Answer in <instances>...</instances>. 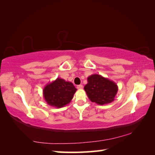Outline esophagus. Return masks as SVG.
I'll list each match as a JSON object with an SVG mask.
<instances>
[{
	"mask_svg": "<svg viewBox=\"0 0 155 155\" xmlns=\"http://www.w3.org/2000/svg\"><path fill=\"white\" fill-rule=\"evenodd\" d=\"M83 86L82 85H77V89H78V90H80V89H83Z\"/></svg>",
	"mask_w": 155,
	"mask_h": 155,
	"instance_id": "34e87169",
	"label": "esophagus"
}]
</instances>
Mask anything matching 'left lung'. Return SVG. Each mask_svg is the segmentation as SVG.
I'll list each match as a JSON object with an SVG mask.
<instances>
[{"instance_id":"1","label":"left lung","mask_w":155,"mask_h":155,"mask_svg":"<svg viewBox=\"0 0 155 155\" xmlns=\"http://www.w3.org/2000/svg\"><path fill=\"white\" fill-rule=\"evenodd\" d=\"M87 81L84 90L91 102L102 105L114 101L118 89L114 81L99 74L90 76Z\"/></svg>"}]
</instances>
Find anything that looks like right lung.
<instances>
[{
    "mask_svg": "<svg viewBox=\"0 0 155 155\" xmlns=\"http://www.w3.org/2000/svg\"><path fill=\"white\" fill-rule=\"evenodd\" d=\"M77 90L71 82L57 78L45 86L43 94L44 99L49 105L61 108L71 101Z\"/></svg>",
    "mask_w": 155,
    "mask_h": 155,
    "instance_id": "add662e5",
    "label": "right lung"
}]
</instances>
